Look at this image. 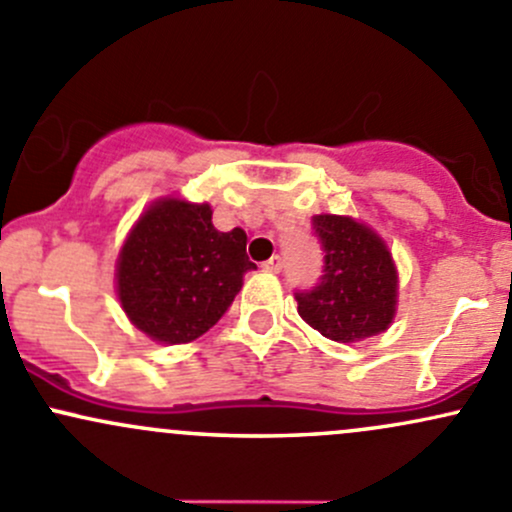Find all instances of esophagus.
I'll return each instance as SVG.
<instances>
[{
  "label": "esophagus",
  "instance_id": "1",
  "mask_svg": "<svg viewBox=\"0 0 512 512\" xmlns=\"http://www.w3.org/2000/svg\"><path fill=\"white\" fill-rule=\"evenodd\" d=\"M263 268H266V271H271V273H278L280 268H283V261H280V256H271L266 263H263Z\"/></svg>",
  "mask_w": 512,
  "mask_h": 512
}]
</instances>
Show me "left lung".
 Wrapping results in <instances>:
<instances>
[{
  "label": "left lung",
  "instance_id": "1",
  "mask_svg": "<svg viewBox=\"0 0 512 512\" xmlns=\"http://www.w3.org/2000/svg\"><path fill=\"white\" fill-rule=\"evenodd\" d=\"M312 227L324 249V276L295 293L302 320L339 344L386 332L398 305V268L386 241L342 214H315Z\"/></svg>",
  "mask_w": 512,
  "mask_h": 512
}]
</instances>
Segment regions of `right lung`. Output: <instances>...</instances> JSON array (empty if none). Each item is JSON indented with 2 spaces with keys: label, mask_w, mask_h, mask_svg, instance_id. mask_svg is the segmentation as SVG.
Returning <instances> with one entry per match:
<instances>
[{
  "label": "right lung",
  "mask_w": 512,
  "mask_h": 512,
  "mask_svg": "<svg viewBox=\"0 0 512 512\" xmlns=\"http://www.w3.org/2000/svg\"><path fill=\"white\" fill-rule=\"evenodd\" d=\"M254 268L244 229H214L207 202L161 197L131 227L114 278L136 329L153 342L188 344L219 322Z\"/></svg>",
  "instance_id": "add662e5"
}]
</instances>
